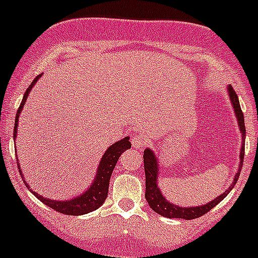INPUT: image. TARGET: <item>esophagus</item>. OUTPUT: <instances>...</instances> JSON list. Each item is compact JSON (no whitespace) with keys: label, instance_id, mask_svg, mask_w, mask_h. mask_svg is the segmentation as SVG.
<instances>
[{"label":"esophagus","instance_id":"1","mask_svg":"<svg viewBox=\"0 0 258 258\" xmlns=\"http://www.w3.org/2000/svg\"><path fill=\"white\" fill-rule=\"evenodd\" d=\"M131 144L134 146V148L141 150V148H144L146 144H147V141H146V139L140 134V132H134L131 136Z\"/></svg>","mask_w":258,"mask_h":258}]
</instances>
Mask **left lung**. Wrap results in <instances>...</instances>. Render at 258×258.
Returning <instances> with one entry per match:
<instances>
[{
  "mask_svg": "<svg viewBox=\"0 0 258 258\" xmlns=\"http://www.w3.org/2000/svg\"><path fill=\"white\" fill-rule=\"evenodd\" d=\"M228 95H230L231 103L233 106V110H235L236 117H237L238 126H240V131L242 134V140L246 139V128H244V118H243V112L241 110L240 101H238L237 93L235 92V90L232 88V86H228ZM242 142V148L240 153V170L242 167V163H243V156H244V144ZM144 167H145V175H146V194L145 197L147 200L150 207L155 211L156 213L161 216H165L168 218H184V220H194V218H199L201 216H204L205 213H207L211 211L216 205L220 204L223 199L228 195V192L235 187L236 182H237L238 176H240V170L236 173L235 179H233V183L231 184L230 188L226 192H223V195H221L220 197H217L213 201L209 202L207 205L204 206H197V207H179L176 205L170 204L167 200L165 199L162 194H161L160 188L157 187V173H158V165H157V158L155 157V153L153 151H151L150 148H146L144 152Z\"/></svg>",
  "mask_w": 258,
  "mask_h": 258,
  "instance_id": "1",
  "label": "left lung"
}]
</instances>
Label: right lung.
<instances>
[{"label": "right lung", "instance_id": "1", "mask_svg": "<svg viewBox=\"0 0 258 258\" xmlns=\"http://www.w3.org/2000/svg\"><path fill=\"white\" fill-rule=\"evenodd\" d=\"M42 75V74H41ZM41 75H38L35 80L32 81L28 88L26 90L25 95H23L22 101H21V105L18 107L17 113H16V119H15V128H14V139H16L17 136V124H18V117H20L21 111H22L23 105H25L26 100H27V96L30 93L31 88L35 86V83L37 82V80L40 79ZM128 137H124L123 140L121 141L116 142L112 146L107 148V151L105 152L103 157L101 158L100 166H98V171H97V176H96L95 181L93 183L91 184L90 188L82 194L81 196L76 197V199L69 200V201H53V200L49 199H45L41 195H38L37 192H32L38 200H40L42 204H45L46 206L51 207L54 211L59 213H64V215H72V216H80V215H85V213L92 212V211L97 210L101 205L105 202L106 197L108 195V186H110V178L111 175H112V171L116 166L117 161H118L119 156H121L122 152H124L126 150L131 148V142L128 141ZM17 167L18 171H20L21 176H22L23 182L26 181L23 178L22 172L20 170V163L17 162ZM27 187H30L28 184H26Z\"/></svg>", "mask_w": 258, "mask_h": 258}]
</instances>
